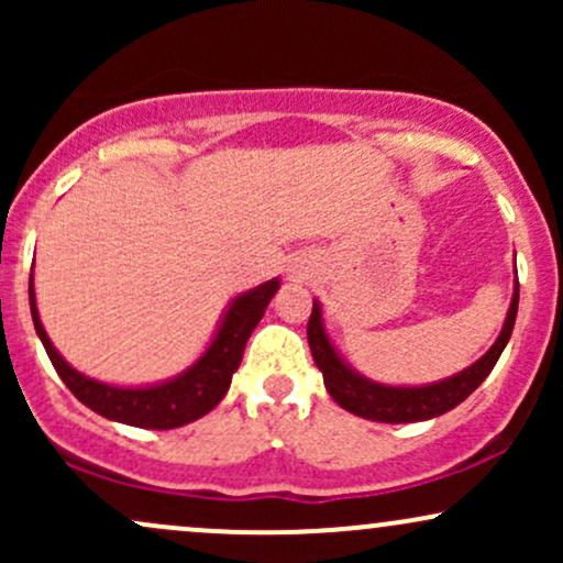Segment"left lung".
<instances>
[{
	"instance_id": "8db88e82",
	"label": "left lung",
	"mask_w": 563,
	"mask_h": 563,
	"mask_svg": "<svg viewBox=\"0 0 563 563\" xmlns=\"http://www.w3.org/2000/svg\"><path fill=\"white\" fill-rule=\"evenodd\" d=\"M516 309H519V277H516L514 299H510L508 318L503 322V331L497 341L489 346V352L474 365L461 371L457 376L439 380L431 386H384L376 380L360 376L349 367L344 360L339 357L331 339H328L325 328H322V312L320 303H312V314H309L307 339L309 349H312L314 365L320 367L322 380L331 397L344 410L354 412V416L367 418V421L380 423H412V421H429V418L442 416V412L452 410L461 405L484 378L493 373L497 357L506 349L510 333H514Z\"/></svg>"
}]
</instances>
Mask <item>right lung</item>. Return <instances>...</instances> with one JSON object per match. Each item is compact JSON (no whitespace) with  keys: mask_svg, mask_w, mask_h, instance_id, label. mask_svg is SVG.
I'll return each mask as SVG.
<instances>
[{"mask_svg":"<svg viewBox=\"0 0 563 563\" xmlns=\"http://www.w3.org/2000/svg\"><path fill=\"white\" fill-rule=\"evenodd\" d=\"M280 288V280H267L260 288L245 290L230 303L228 314H224L219 333L206 349L203 357L196 365H190L183 376L166 380L158 386H145V389H121V386H108L100 380L81 376L74 371L66 360L57 354V349L44 333L42 320L36 312V296H34V275L29 280V301H31V318H34V328L42 339L47 357L53 360L57 376L68 386L79 402H84L89 410L100 412L102 418L111 421L137 426V429H177L190 421H198L209 410L222 402V397L230 389L232 373L238 371L243 360L245 341H249L251 331L256 322L262 320L264 309H267L269 299L275 290Z\"/></svg>","mask_w":563,"mask_h":563,"instance_id":"right-lung-1","label":"right lung"}]
</instances>
